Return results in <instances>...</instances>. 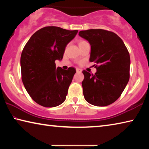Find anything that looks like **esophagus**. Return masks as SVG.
Returning <instances> with one entry per match:
<instances>
[{"mask_svg":"<svg viewBox=\"0 0 149 149\" xmlns=\"http://www.w3.org/2000/svg\"><path fill=\"white\" fill-rule=\"evenodd\" d=\"M76 72H77V73H81L82 72V70L81 69H79V68H76Z\"/></svg>","mask_w":149,"mask_h":149,"instance_id":"obj_1","label":"esophagus"}]
</instances>
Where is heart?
I'll return each instance as SVG.
<instances>
[{
    "instance_id": "obj_1",
    "label": "heart",
    "mask_w": 149,
    "mask_h": 149,
    "mask_svg": "<svg viewBox=\"0 0 149 149\" xmlns=\"http://www.w3.org/2000/svg\"><path fill=\"white\" fill-rule=\"evenodd\" d=\"M86 42V41H79V44H81V43H83V42Z\"/></svg>"
}]
</instances>
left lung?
Instances as JSON below:
<instances>
[{"label":"left lung","mask_w":149,"mask_h":149,"mask_svg":"<svg viewBox=\"0 0 149 149\" xmlns=\"http://www.w3.org/2000/svg\"><path fill=\"white\" fill-rule=\"evenodd\" d=\"M79 35L91 45L90 62H95L97 72L84 70L82 81L85 99L91 104L105 107L120 97L130 79V56L120 37L104 29L80 31Z\"/></svg>","instance_id":"obj_1"}]
</instances>
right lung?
Returning a JSON list of instances; mask_svg holds the SVG:
<instances>
[{"instance_id":"right-lung-1","label":"right lung","mask_w":149,"mask_h":149,"mask_svg":"<svg viewBox=\"0 0 149 149\" xmlns=\"http://www.w3.org/2000/svg\"><path fill=\"white\" fill-rule=\"evenodd\" d=\"M77 32L45 27L35 32L24 47L20 59L22 81L37 104L50 108L65 101L76 70L56 68L55 60L62 59L67 45Z\"/></svg>"}]
</instances>
